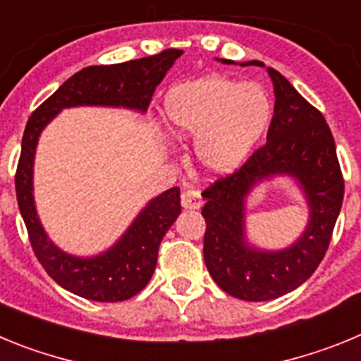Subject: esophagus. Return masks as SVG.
Masks as SVG:
<instances>
[{"instance_id":"1","label":"esophagus","mask_w":361,"mask_h":361,"mask_svg":"<svg viewBox=\"0 0 361 361\" xmlns=\"http://www.w3.org/2000/svg\"><path fill=\"white\" fill-rule=\"evenodd\" d=\"M180 202H183V208H186V209H199L200 206H202V197H200V191L184 190Z\"/></svg>"}]
</instances>
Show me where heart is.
Listing matches in <instances>:
<instances>
[{
	"instance_id": "b5f03b06",
	"label": "heart",
	"mask_w": 361,
	"mask_h": 361,
	"mask_svg": "<svg viewBox=\"0 0 361 361\" xmlns=\"http://www.w3.org/2000/svg\"><path fill=\"white\" fill-rule=\"evenodd\" d=\"M271 111V97L260 82L212 75L166 95L164 123L173 137H195V157L204 170L226 173L250 155Z\"/></svg>"
}]
</instances>
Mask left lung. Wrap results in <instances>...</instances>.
<instances>
[{
	"label": "left lung",
	"instance_id": "1",
	"mask_svg": "<svg viewBox=\"0 0 361 361\" xmlns=\"http://www.w3.org/2000/svg\"><path fill=\"white\" fill-rule=\"evenodd\" d=\"M267 72L276 97L267 142L255 149L238 170L222 175L202 191L204 262L222 291L247 302L279 298L317 271L329 247L343 200V175L329 124L282 73L271 66ZM279 173L299 180L312 219L291 248L258 252L245 244L243 199L255 183Z\"/></svg>",
	"mask_w": 361,
	"mask_h": 361
}]
</instances>
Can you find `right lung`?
<instances>
[{
    "label": "right lung",
    "mask_w": 361,
    "mask_h": 361,
    "mask_svg": "<svg viewBox=\"0 0 361 361\" xmlns=\"http://www.w3.org/2000/svg\"><path fill=\"white\" fill-rule=\"evenodd\" d=\"M180 54L183 50L168 49L119 65L86 66L66 79L28 119L16 170L19 212L27 226L32 250L43 269L73 295L95 302H123L142 291L155 271L162 237L180 213V190L171 188L155 197L106 253L94 258L63 253L41 228L32 195V166L41 130L57 111L68 106L101 104L146 111L155 86L164 79Z\"/></svg>",
    "instance_id": "obj_1"
}]
</instances>
